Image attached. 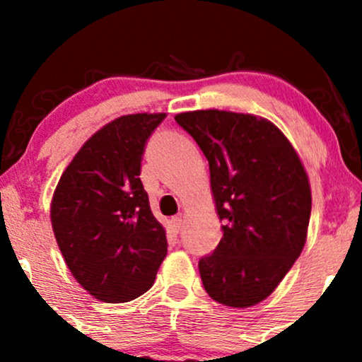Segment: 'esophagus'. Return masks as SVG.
<instances>
[{
    "label": "esophagus",
    "instance_id": "esophagus-1",
    "mask_svg": "<svg viewBox=\"0 0 362 362\" xmlns=\"http://www.w3.org/2000/svg\"><path fill=\"white\" fill-rule=\"evenodd\" d=\"M182 224H184L182 218H172V221H170V226H172L173 233H178V231L182 230Z\"/></svg>",
    "mask_w": 362,
    "mask_h": 362
}]
</instances>
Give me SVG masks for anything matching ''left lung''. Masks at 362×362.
Returning a JSON list of instances; mask_svg holds the SVG:
<instances>
[{"mask_svg":"<svg viewBox=\"0 0 362 362\" xmlns=\"http://www.w3.org/2000/svg\"><path fill=\"white\" fill-rule=\"evenodd\" d=\"M209 161L223 238L199 260L214 301L248 308L284 279L305 247L311 190L286 136L265 119L226 110L175 115Z\"/></svg>","mask_w":362,"mask_h":362,"instance_id":"left-lung-1","label":"left lung"}]
</instances>
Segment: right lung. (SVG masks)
Segmentation results:
<instances>
[{"label":"right lung","instance_id":"add662e5","mask_svg":"<svg viewBox=\"0 0 362 362\" xmlns=\"http://www.w3.org/2000/svg\"><path fill=\"white\" fill-rule=\"evenodd\" d=\"M167 114L112 120L83 144L61 175L51 221L66 265L91 296L126 303L151 288L167 235L149 207L141 160Z\"/></svg>","mask_w":362,"mask_h":362}]
</instances>
